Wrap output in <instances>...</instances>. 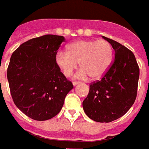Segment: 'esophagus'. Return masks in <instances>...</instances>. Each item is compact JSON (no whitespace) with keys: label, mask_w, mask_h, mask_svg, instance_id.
Returning <instances> with one entry per match:
<instances>
[{"label":"esophagus","mask_w":149,"mask_h":149,"mask_svg":"<svg viewBox=\"0 0 149 149\" xmlns=\"http://www.w3.org/2000/svg\"><path fill=\"white\" fill-rule=\"evenodd\" d=\"M80 84L79 81H74L73 82V85L74 86H76L77 84Z\"/></svg>","instance_id":"34e87169"}]
</instances>
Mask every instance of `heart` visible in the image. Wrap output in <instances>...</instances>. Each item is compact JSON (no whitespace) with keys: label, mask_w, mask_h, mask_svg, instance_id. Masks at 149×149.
Instances as JSON below:
<instances>
[{"label":"heart","mask_w":149,"mask_h":149,"mask_svg":"<svg viewBox=\"0 0 149 149\" xmlns=\"http://www.w3.org/2000/svg\"><path fill=\"white\" fill-rule=\"evenodd\" d=\"M113 58V50L106 40H77L66 47V52L56 55L57 65L66 77H70L77 68H82L74 75L77 79L88 76L97 79L107 72Z\"/></svg>","instance_id":"heart-1"}]
</instances>
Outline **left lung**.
<instances>
[{
	"label": "left lung",
	"mask_w": 149,
	"mask_h": 149,
	"mask_svg": "<svg viewBox=\"0 0 149 149\" xmlns=\"http://www.w3.org/2000/svg\"><path fill=\"white\" fill-rule=\"evenodd\" d=\"M102 37L112 45L115 58L102 79L90 85L82 105L90 119L110 123L123 116L136 100L139 68L134 54L126 46Z\"/></svg>",
	"instance_id": "8db88e82"
}]
</instances>
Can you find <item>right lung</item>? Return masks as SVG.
<instances>
[{
  "instance_id": "add662e5",
  "label": "right lung",
  "mask_w": 149,
  "mask_h": 149,
  "mask_svg": "<svg viewBox=\"0 0 149 149\" xmlns=\"http://www.w3.org/2000/svg\"><path fill=\"white\" fill-rule=\"evenodd\" d=\"M64 36L45 35L25 42L11 55L7 80L15 105L33 120L55 116L73 84L57 65L55 57Z\"/></svg>"
}]
</instances>
